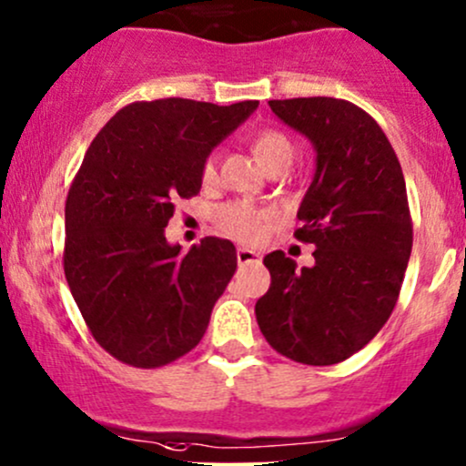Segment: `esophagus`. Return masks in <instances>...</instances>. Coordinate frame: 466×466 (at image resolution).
<instances>
[{
  "instance_id": "obj_1",
  "label": "esophagus",
  "mask_w": 466,
  "mask_h": 466,
  "mask_svg": "<svg viewBox=\"0 0 466 466\" xmlns=\"http://www.w3.org/2000/svg\"><path fill=\"white\" fill-rule=\"evenodd\" d=\"M237 260H238V265L258 263V260H260V254H258V252H254V249L238 248V249H237Z\"/></svg>"
}]
</instances>
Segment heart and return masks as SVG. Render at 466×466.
<instances>
[{
    "instance_id": "obj_1",
    "label": "heart",
    "mask_w": 466,
    "mask_h": 466,
    "mask_svg": "<svg viewBox=\"0 0 466 466\" xmlns=\"http://www.w3.org/2000/svg\"><path fill=\"white\" fill-rule=\"evenodd\" d=\"M254 152L258 161L269 172L279 167H289L296 157V146L285 132L263 130L254 139ZM203 183H212L217 178V155H208L201 167ZM274 212L268 208H257L252 203L237 201L218 209V223L228 234L241 238V241H257L263 237L268 225L272 223Z\"/></svg>"
}]
</instances>
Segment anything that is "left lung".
<instances>
[{
    "label": "left lung",
    "instance_id": "obj_1",
    "mask_svg": "<svg viewBox=\"0 0 466 466\" xmlns=\"http://www.w3.org/2000/svg\"><path fill=\"white\" fill-rule=\"evenodd\" d=\"M269 108L316 150L294 232L316 249L314 265L300 269L280 249L268 254L272 285L254 311L279 354L336 365L374 339L396 308L413 243L405 177L380 126L350 101L300 96Z\"/></svg>",
    "mask_w": 466,
    "mask_h": 466
}]
</instances>
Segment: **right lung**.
Returning a JSON list of instances; mask_svg holds the SVG:
<instances>
[{"label":"right lung","instance_id":"1","mask_svg":"<svg viewBox=\"0 0 466 466\" xmlns=\"http://www.w3.org/2000/svg\"><path fill=\"white\" fill-rule=\"evenodd\" d=\"M258 108L192 99L137 101L90 143L66 198L64 272L95 340L155 370L194 350L237 269V248L166 241L177 198L201 190L203 161Z\"/></svg>","mask_w":466,"mask_h":466}]
</instances>
